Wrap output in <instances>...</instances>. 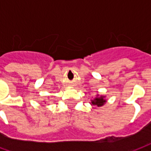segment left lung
Segmentation results:
<instances>
[{"instance_id": "obj_1", "label": "left lung", "mask_w": 151, "mask_h": 151, "mask_svg": "<svg viewBox=\"0 0 151 151\" xmlns=\"http://www.w3.org/2000/svg\"><path fill=\"white\" fill-rule=\"evenodd\" d=\"M106 103V99H105V96H99L97 95V97L95 98L93 100H91V104L95 106V107H101Z\"/></svg>"}]
</instances>
